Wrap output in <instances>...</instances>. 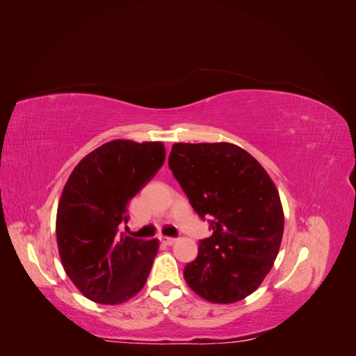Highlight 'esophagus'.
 I'll list each match as a JSON object with an SVG mask.
<instances>
[{"mask_svg":"<svg viewBox=\"0 0 356 356\" xmlns=\"http://www.w3.org/2000/svg\"><path fill=\"white\" fill-rule=\"evenodd\" d=\"M160 242L168 245V246H170V245H174V243L177 242V239H175V238H168V236H163V238H160Z\"/></svg>","mask_w":356,"mask_h":356,"instance_id":"1","label":"esophagus"}]
</instances>
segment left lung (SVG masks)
Returning <instances> with one entry per match:
<instances>
[{"label":"left lung","mask_w":356,"mask_h":356,"mask_svg":"<svg viewBox=\"0 0 356 356\" xmlns=\"http://www.w3.org/2000/svg\"><path fill=\"white\" fill-rule=\"evenodd\" d=\"M169 168L212 234L184 268L187 285L217 305L260 286L281 248L284 209L266 169L230 143L174 144Z\"/></svg>","instance_id":"8db88e82"}]
</instances>
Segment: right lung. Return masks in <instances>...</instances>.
<instances>
[{"mask_svg":"<svg viewBox=\"0 0 356 356\" xmlns=\"http://www.w3.org/2000/svg\"><path fill=\"white\" fill-rule=\"evenodd\" d=\"M165 163L161 143L114 139L86 156L63 187L56 241L63 268L80 293L120 305L147 282L159 241L118 234L127 204Z\"/></svg>","mask_w":356,"mask_h":356,"instance_id":"add662e5","label":"right lung"}]
</instances>
